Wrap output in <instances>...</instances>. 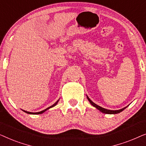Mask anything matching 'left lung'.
I'll return each mask as SVG.
<instances>
[{
    "instance_id": "obj_1",
    "label": "left lung",
    "mask_w": 146,
    "mask_h": 146,
    "mask_svg": "<svg viewBox=\"0 0 146 146\" xmlns=\"http://www.w3.org/2000/svg\"><path fill=\"white\" fill-rule=\"evenodd\" d=\"M87 96V99L88 100V101L90 102V103L91 104V105H92V106H93L94 107H95L96 108H97L98 110L100 111L101 112L104 113H107V114H116V113H120L121 111H122L123 110L125 109L127 106H127L125 107V108H122V109L117 110H111L105 109V108H102V107L100 106H98V105L96 104L95 103H94L89 98H88V96Z\"/></svg>"
}]
</instances>
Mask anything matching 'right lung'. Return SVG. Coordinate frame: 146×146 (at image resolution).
<instances>
[{
	"label": "right lung",
	"instance_id": "obj_1",
	"mask_svg": "<svg viewBox=\"0 0 146 146\" xmlns=\"http://www.w3.org/2000/svg\"><path fill=\"white\" fill-rule=\"evenodd\" d=\"M59 100H60V99H58V100H57L56 102H55L54 104H53L52 106H50V107H48V108H47L46 109L44 110H42V111H38V112H30V111H27L23 110H23V111H25V113H29V114H41V113H44V111H46V110H48V109L51 108H52V107H54V106H55L57 104H58V102Z\"/></svg>",
	"mask_w": 146,
	"mask_h": 146
}]
</instances>
